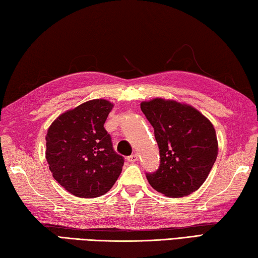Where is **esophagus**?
<instances>
[{
	"label": "esophagus",
	"instance_id": "34e87169",
	"mask_svg": "<svg viewBox=\"0 0 258 258\" xmlns=\"http://www.w3.org/2000/svg\"><path fill=\"white\" fill-rule=\"evenodd\" d=\"M127 160L130 161V163H137L138 161V155L137 154H133V155H131L130 157H127Z\"/></svg>",
	"mask_w": 258,
	"mask_h": 258
}]
</instances>
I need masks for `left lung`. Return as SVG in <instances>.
Instances as JSON below:
<instances>
[{"instance_id": "8db88e82", "label": "left lung", "mask_w": 258, "mask_h": 258, "mask_svg": "<svg viewBox=\"0 0 258 258\" xmlns=\"http://www.w3.org/2000/svg\"><path fill=\"white\" fill-rule=\"evenodd\" d=\"M155 130L160 164L147 180L166 197L180 198L197 191L215 163L218 143L213 124L189 104L161 98L141 103Z\"/></svg>"}]
</instances>
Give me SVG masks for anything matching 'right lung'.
Returning a JSON list of instances; mask_svg holds the SVG:
<instances>
[{
	"instance_id": "obj_1",
	"label": "right lung",
	"mask_w": 258,
	"mask_h": 258,
	"mask_svg": "<svg viewBox=\"0 0 258 258\" xmlns=\"http://www.w3.org/2000/svg\"><path fill=\"white\" fill-rule=\"evenodd\" d=\"M113 104L94 99L61 113L47 130L45 158L54 180L80 198L100 197L120 175L124 158L103 125Z\"/></svg>"
}]
</instances>
